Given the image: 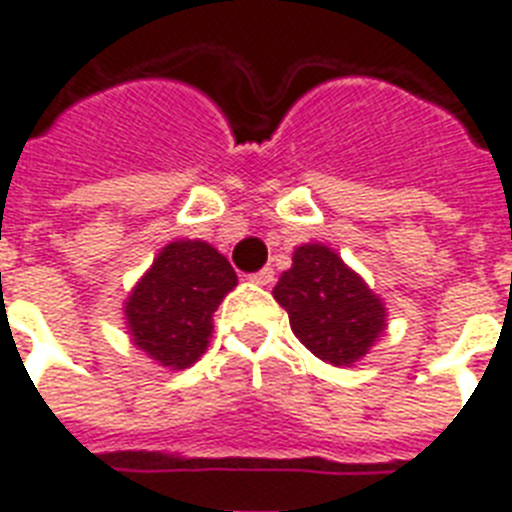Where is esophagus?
<instances>
[{
  "instance_id": "34e87169",
  "label": "esophagus",
  "mask_w": 512,
  "mask_h": 512,
  "mask_svg": "<svg viewBox=\"0 0 512 512\" xmlns=\"http://www.w3.org/2000/svg\"><path fill=\"white\" fill-rule=\"evenodd\" d=\"M249 279L255 281V284H260V287H271V284H273V268H263V271L252 273Z\"/></svg>"
}]
</instances>
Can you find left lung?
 Wrapping results in <instances>:
<instances>
[{
	"label": "left lung",
	"mask_w": 512,
	"mask_h": 512,
	"mask_svg": "<svg viewBox=\"0 0 512 512\" xmlns=\"http://www.w3.org/2000/svg\"><path fill=\"white\" fill-rule=\"evenodd\" d=\"M273 297L289 313L297 340L327 364L358 361L385 329L380 297L321 244L295 249Z\"/></svg>",
	"instance_id": "obj_1"
}]
</instances>
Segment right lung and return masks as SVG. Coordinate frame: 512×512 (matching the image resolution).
Wrapping results in <instances>:
<instances>
[{"label": "right lung", "instance_id": "add662e5", "mask_svg": "<svg viewBox=\"0 0 512 512\" xmlns=\"http://www.w3.org/2000/svg\"><path fill=\"white\" fill-rule=\"evenodd\" d=\"M236 287V273L204 241H172L127 300L132 342L162 366L185 369L207 350L212 313Z\"/></svg>", "mask_w": 512, "mask_h": 512}]
</instances>
